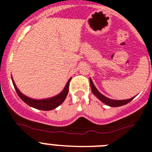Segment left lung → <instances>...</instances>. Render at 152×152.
Returning <instances> with one entry per match:
<instances>
[{
  "label": "left lung",
  "instance_id": "obj_1",
  "mask_svg": "<svg viewBox=\"0 0 152 152\" xmlns=\"http://www.w3.org/2000/svg\"><path fill=\"white\" fill-rule=\"evenodd\" d=\"M90 85H91V89H92V92H93L94 95L98 98L100 101H102L103 103L106 104L107 105L110 107H120L122 106V105H125L126 104L129 103L131 101H132L133 99H134V98H131L130 99H127V100H113V99H108L107 97H105L104 95H103L102 94H101L100 92L98 91V89H96V87L95 86L94 83H92V80L90 79Z\"/></svg>",
  "mask_w": 152,
  "mask_h": 152
}]
</instances>
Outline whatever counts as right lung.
I'll return each instance as SVG.
<instances>
[{
  "label": "right lung",
  "mask_w": 152,
  "mask_h": 152,
  "mask_svg": "<svg viewBox=\"0 0 152 152\" xmlns=\"http://www.w3.org/2000/svg\"><path fill=\"white\" fill-rule=\"evenodd\" d=\"M70 80L71 78L67 82V83L66 85V87L64 88V89H63L61 93L57 95V96L53 97V98H50V99H43V100H35V99H30V98L25 96V95H23L18 90V88L16 87V86H15V83L13 81H12V83H13V86L15 87V91H16L18 96L20 97V99L23 102H25L27 104H28L29 106L32 107L37 108V109L39 110H50L55 109L56 107L60 106L65 101V99H66V96L68 95V92H69V86Z\"/></svg>",
  "instance_id": "add662e5"
}]
</instances>
